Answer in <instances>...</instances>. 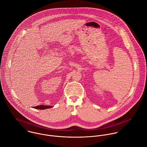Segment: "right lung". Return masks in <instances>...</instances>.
Segmentation results:
<instances>
[{
  "label": "right lung",
  "instance_id": "add662e5",
  "mask_svg": "<svg viewBox=\"0 0 147 147\" xmlns=\"http://www.w3.org/2000/svg\"><path fill=\"white\" fill-rule=\"evenodd\" d=\"M52 106H49V105H39L37 106H35L33 108L37 109H40V110H44V109H49L52 107Z\"/></svg>",
  "mask_w": 147,
  "mask_h": 147
}]
</instances>
